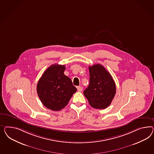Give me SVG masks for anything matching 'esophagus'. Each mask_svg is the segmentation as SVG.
<instances>
[{
    "label": "esophagus",
    "instance_id": "obj_1",
    "mask_svg": "<svg viewBox=\"0 0 154 154\" xmlns=\"http://www.w3.org/2000/svg\"><path fill=\"white\" fill-rule=\"evenodd\" d=\"M77 88V91H78L81 92L83 90V88L82 86H78Z\"/></svg>",
    "mask_w": 154,
    "mask_h": 154
}]
</instances>
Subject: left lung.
<instances>
[{
	"label": "left lung",
	"instance_id": "1",
	"mask_svg": "<svg viewBox=\"0 0 154 154\" xmlns=\"http://www.w3.org/2000/svg\"><path fill=\"white\" fill-rule=\"evenodd\" d=\"M90 83L83 91L92 108H108L116 93L114 81L108 71L100 64L89 66Z\"/></svg>",
	"mask_w": 154,
	"mask_h": 154
}]
</instances>
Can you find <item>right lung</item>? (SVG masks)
Wrapping results in <instances>:
<instances>
[{
	"instance_id": "add662e5",
	"label": "right lung",
	"mask_w": 154,
	"mask_h": 154,
	"mask_svg": "<svg viewBox=\"0 0 154 154\" xmlns=\"http://www.w3.org/2000/svg\"><path fill=\"white\" fill-rule=\"evenodd\" d=\"M65 66L53 64L47 68L37 85L38 95L42 104L53 111H59L68 103L77 88L64 74Z\"/></svg>"
}]
</instances>
